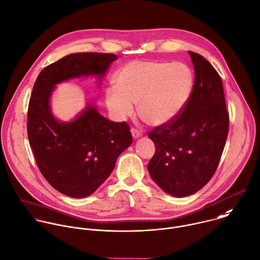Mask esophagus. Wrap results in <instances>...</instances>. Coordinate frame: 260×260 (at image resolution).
I'll return each instance as SVG.
<instances>
[{
  "instance_id": "34e87169",
  "label": "esophagus",
  "mask_w": 260,
  "mask_h": 260,
  "mask_svg": "<svg viewBox=\"0 0 260 260\" xmlns=\"http://www.w3.org/2000/svg\"><path fill=\"white\" fill-rule=\"evenodd\" d=\"M131 132H132V136H133V138L134 139H139L141 136H142V133L139 131V129H137V128H132L131 129Z\"/></svg>"
}]
</instances>
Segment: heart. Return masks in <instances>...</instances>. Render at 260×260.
<instances>
[{
	"label": "heart",
	"mask_w": 260,
	"mask_h": 260,
	"mask_svg": "<svg viewBox=\"0 0 260 260\" xmlns=\"http://www.w3.org/2000/svg\"><path fill=\"white\" fill-rule=\"evenodd\" d=\"M113 81L115 89L105 93L111 114L122 120L133 114V103H138L141 118L154 126L174 120L193 88V76L187 66L164 60H133L116 72Z\"/></svg>",
	"instance_id": "obj_1"
}]
</instances>
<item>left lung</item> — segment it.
<instances>
[{"label":"left lung","instance_id":"1","mask_svg":"<svg viewBox=\"0 0 260 260\" xmlns=\"http://www.w3.org/2000/svg\"><path fill=\"white\" fill-rule=\"evenodd\" d=\"M188 53L194 85L187 104L174 120L148 134L156 145L149 173L159 187L175 198L193 194L211 180L229 132L220 75L203 55Z\"/></svg>","mask_w":260,"mask_h":260}]
</instances>
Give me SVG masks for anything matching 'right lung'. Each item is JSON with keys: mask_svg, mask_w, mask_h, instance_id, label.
<instances>
[{"mask_svg": "<svg viewBox=\"0 0 260 260\" xmlns=\"http://www.w3.org/2000/svg\"><path fill=\"white\" fill-rule=\"evenodd\" d=\"M116 58L113 53H72L45 67L33 86L27 115L29 144L43 177L70 198L92 194L109 177L133 137L125 121L108 120L92 103L74 120L59 121L51 112L50 96L56 84L70 79L94 75L100 80Z\"/></svg>", "mask_w": 260, "mask_h": 260, "instance_id": "1", "label": "right lung"}]
</instances>
